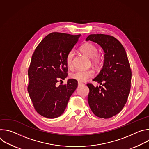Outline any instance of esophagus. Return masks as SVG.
Returning <instances> with one entry per match:
<instances>
[{
	"label": "esophagus",
	"instance_id": "obj_1",
	"mask_svg": "<svg viewBox=\"0 0 149 149\" xmlns=\"http://www.w3.org/2000/svg\"><path fill=\"white\" fill-rule=\"evenodd\" d=\"M78 86H81V85H83V83L81 82H78Z\"/></svg>",
	"mask_w": 149,
	"mask_h": 149
}]
</instances>
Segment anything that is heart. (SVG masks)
Returning a JSON list of instances; mask_svg holds the SVG:
<instances>
[{
	"mask_svg": "<svg viewBox=\"0 0 149 149\" xmlns=\"http://www.w3.org/2000/svg\"><path fill=\"white\" fill-rule=\"evenodd\" d=\"M83 54L87 55L90 58H93L92 61L95 63H98L100 61V56L98 54V50L97 47L93 44L86 42L80 48ZM74 56V51L73 50L70 51L66 56L65 62L68 67L71 68L73 64V58ZM94 72L92 70H77L71 74V77L79 82L86 81L89 78L93 77Z\"/></svg>",
	"mask_w": 149,
	"mask_h": 149,
	"instance_id": "obj_1",
	"label": "heart"
}]
</instances>
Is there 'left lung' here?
<instances>
[{"instance_id":"1","label":"left lung","mask_w":149,"mask_h":149,"mask_svg":"<svg viewBox=\"0 0 149 149\" xmlns=\"http://www.w3.org/2000/svg\"><path fill=\"white\" fill-rule=\"evenodd\" d=\"M98 44L104 52L103 66L93 79L101 87L87 84L88 102L97 117L109 118L119 113L128 98L132 71L124 48L114 37L104 34L90 35L86 39Z\"/></svg>"}]
</instances>
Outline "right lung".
<instances>
[{
	"label": "right lung",
	"mask_w": 149,
	"mask_h": 149,
	"mask_svg": "<svg viewBox=\"0 0 149 149\" xmlns=\"http://www.w3.org/2000/svg\"><path fill=\"white\" fill-rule=\"evenodd\" d=\"M80 36L52 32L42 39L32 55L28 91L35 109L42 116L55 118L61 116L78 87L74 79L59 86L56 83L67 77L65 58Z\"/></svg>",
	"instance_id": "obj_1"
}]
</instances>
